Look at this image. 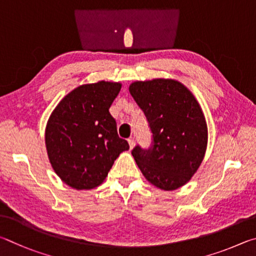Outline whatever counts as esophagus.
Returning a JSON list of instances; mask_svg holds the SVG:
<instances>
[{"label": "esophagus", "instance_id": "esophagus-1", "mask_svg": "<svg viewBox=\"0 0 256 256\" xmlns=\"http://www.w3.org/2000/svg\"><path fill=\"white\" fill-rule=\"evenodd\" d=\"M128 142H129V146H130V148H134V146H135V142H136L135 138L130 137V138H129V140H128Z\"/></svg>", "mask_w": 256, "mask_h": 256}]
</instances>
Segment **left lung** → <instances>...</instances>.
Here are the masks:
<instances>
[{
	"label": "left lung",
	"mask_w": 256,
	"mask_h": 256,
	"mask_svg": "<svg viewBox=\"0 0 256 256\" xmlns=\"http://www.w3.org/2000/svg\"><path fill=\"white\" fill-rule=\"evenodd\" d=\"M153 132L148 150L132 154L146 180L165 191L191 180L202 163L208 142L204 112L194 94L176 80H137L129 86Z\"/></svg>",
	"instance_id": "left-lung-1"
}]
</instances>
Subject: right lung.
<instances>
[{
  "mask_svg": "<svg viewBox=\"0 0 256 256\" xmlns=\"http://www.w3.org/2000/svg\"><path fill=\"white\" fill-rule=\"evenodd\" d=\"M120 88V83L106 80L80 85L49 116L44 132L49 162L76 190L100 186L120 153L129 150L109 112Z\"/></svg>",
  "mask_w": 256,
  "mask_h": 256,
  "instance_id": "1",
  "label": "right lung"
}]
</instances>
